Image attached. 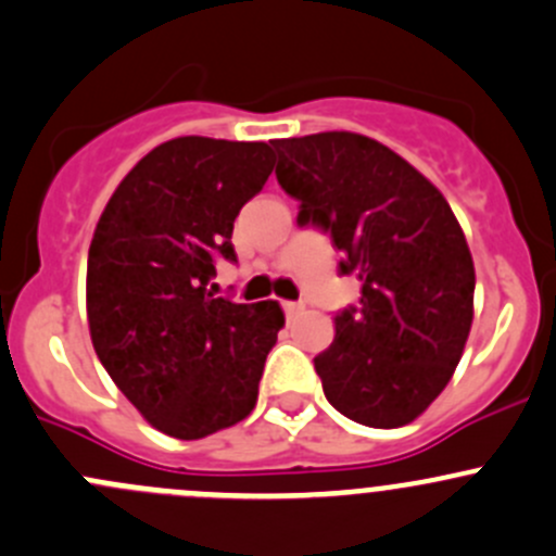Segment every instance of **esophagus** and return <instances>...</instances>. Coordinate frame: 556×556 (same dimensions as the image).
Returning <instances> with one entry per match:
<instances>
[{"label": "esophagus", "instance_id": "1", "mask_svg": "<svg viewBox=\"0 0 556 556\" xmlns=\"http://www.w3.org/2000/svg\"><path fill=\"white\" fill-rule=\"evenodd\" d=\"M302 311V302H283V313L286 316H294V313H300Z\"/></svg>", "mask_w": 556, "mask_h": 556}]
</instances>
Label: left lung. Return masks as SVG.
<instances>
[{
	"label": "left lung",
	"instance_id": "left-lung-1",
	"mask_svg": "<svg viewBox=\"0 0 556 556\" xmlns=\"http://www.w3.org/2000/svg\"><path fill=\"white\" fill-rule=\"evenodd\" d=\"M296 225L329 232L362 300L313 358L326 402L369 428L415 420L444 391L473 320V260L442 192L404 157L345 130L273 141Z\"/></svg>",
	"mask_w": 556,
	"mask_h": 556
}]
</instances>
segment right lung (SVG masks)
Wrapping results in <instances>:
<instances>
[{
  "label": "right lung",
  "mask_w": 556,
  "mask_h": 556,
  "mask_svg": "<svg viewBox=\"0 0 556 556\" xmlns=\"http://www.w3.org/2000/svg\"><path fill=\"white\" fill-rule=\"evenodd\" d=\"M273 165L265 141H165L119 181L90 240L96 356L168 437L203 439L256 404L283 313L216 296L211 280L222 260L238 262L232 225Z\"/></svg>",
  "instance_id": "obj_1"
}]
</instances>
